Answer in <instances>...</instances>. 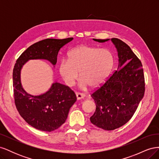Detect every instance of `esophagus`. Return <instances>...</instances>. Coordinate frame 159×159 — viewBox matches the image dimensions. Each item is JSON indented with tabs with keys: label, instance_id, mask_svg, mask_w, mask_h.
<instances>
[{
	"label": "esophagus",
	"instance_id": "1",
	"mask_svg": "<svg viewBox=\"0 0 159 159\" xmlns=\"http://www.w3.org/2000/svg\"><path fill=\"white\" fill-rule=\"evenodd\" d=\"M76 97L78 100L81 99H84V98L85 97V95L84 93H76Z\"/></svg>",
	"mask_w": 159,
	"mask_h": 159
}]
</instances>
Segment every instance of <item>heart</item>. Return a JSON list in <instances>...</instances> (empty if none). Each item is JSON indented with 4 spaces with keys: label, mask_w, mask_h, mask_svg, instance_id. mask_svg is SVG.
Returning <instances> with one entry per match:
<instances>
[{
    "label": "heart",
    "mask_w": 159,
    "mask_h": 159,
    "mask_svg": "<svg viewBox=\"0 0 159 159\" xmlns=\"http://www.w3.org/2000/svg\"><path fill=\"white\" fill-rule=\"evenodd\" d=\"M113 65L114 57L108 49L81 45L68 53V59L61 60L59 71L68 85L74 83L80 72L82 87L96 88L106 80Z\"/></svg>",
    "instance_id": "1"
}]
</instances>
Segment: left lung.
Masks as SVG:
<instances>
[{
  "label": "left lung",
  "mask_w": 159,
  "mask_h": 159,
  "mask_svg": "<svg viewBox=\"0 0 159 159\" xmlns=\"http://www.w3.org/2000/svg\"><path fill=\"white\" fill-rule=\"evenodd\" d=\"M109 40L93 39L98 42ZM111 40L117 52V70L91 95L96 109L90 121L107 131L121 127L131 119L143 98L145 85L140 60L122 40L118 38Z\"/></svg>",
  "instance_id": "left-lung-1"
}]
</instances>
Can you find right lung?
Segmentation results:
<instances>
[{"instance_id": "right-lung-1", "label": "right lung", "mask_w": 159, "mask_h": 159, "mask_svg": "<svg viewBox=\"0 0 159 159\" xmlns=\"http://www.w3.org/2000/svg\"><path fill=\"white\" fill-rule=\"evenodd\" d=\"M73 39L48 38L36 42L22 53L14 65L12 79L16 109L28 125L40 131L51 132L63 125L70 109L76 102V95L68 86L57 81L44 93H28L22 85L21 70L30 60H48L55 67L59 50Z\"/></svg>"}]
</instances>
